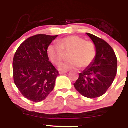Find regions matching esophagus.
Wrapping results in <instances>:
<instances>
[{
	"label": "esophagus",
	"mask_w": 128,
	"mask_h": 128,
	"mask_svg": "<svg viewBox=\"0 0 128 128\" xmlns=\"http://www.w3.org/2000/svg\"><path fill=\"white\" fill-rule=\"evenodd\" d=\"M67 72H60V74H65V73H67Z\"/></svg>",
	"instance_id": "obj_1"
}]
</instances>
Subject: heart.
<instances>
[{
  "label": "heart",
  "instance_id": "1",
  "mask_svg": "<svg viewBox=\"0 0 128 128\" xmlns=\"http://www.w3.org/2000/svg\"><path fill=\"white\" fill-rule=\"evenodd\" d=\"M68 61L61 64L60 70H74L86 67L92 64L96 55L95 46L92 42L78 36H70L52 44L48 48V55L54 65L59 66L63 60L64 52H70Z\"/></svg>",
  "mask_w": 128,
  "mask_h": 128
}]
</instances>
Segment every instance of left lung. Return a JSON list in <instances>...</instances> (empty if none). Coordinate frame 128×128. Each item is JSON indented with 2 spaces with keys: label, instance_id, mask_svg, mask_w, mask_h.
I'll return each instance as SVG.
<instances>
[{
  "label": "left lung",
  "instance_id": "left-lung-1",
  "mask_svg": "<svg viewBox=\"0 0 128 128\" xmlns=\"http://www.w3.org/2000/svg\"><path fill=\"white\" fill-rule=\"evenodd\" d=\"M86 34L95 46L96 55L92 64L79 73L74 86L80 94L92 99L104 95L111 86L117 74V60L112 48L106 42Z\"/></svg>",
  "mask_w": 128,
  "mask_h": 128
}]
</instances>
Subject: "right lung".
<instances>
[{
    "instance_id": "right-lung-1",
    "label": "right lung",
    "mask_w": 128,
    "mask_h": 128,
    "mask_svg": "<svg viewBox=\"0 0 128 128\" xmlns=\"http://www.w3.org/2000/svg\"><path fill=\"white\" fill-rule=\"evenodd\" d=\"M58 36L38 34L18 47L12 62L14 83L24 98L34 102L52 92L58 72L49 61L48 48Z\"/></svg>"
}]
</instances>
